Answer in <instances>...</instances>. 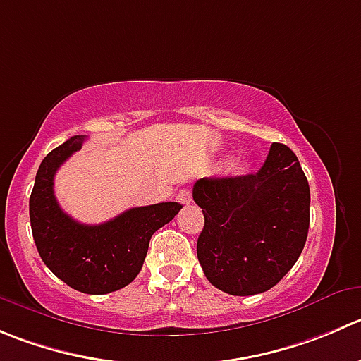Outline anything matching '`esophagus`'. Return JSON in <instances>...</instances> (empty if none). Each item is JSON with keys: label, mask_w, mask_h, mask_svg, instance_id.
<instances>
[{"label": "esophagus", "mask_w": 361, "mask_h": 361, "mask_svg": "<svg viewBox=\"0 0 361 361\" xmlns=\"http://www.w3.org/2000/svg\"><path fill=\"white\" fill-rule=\"evenodd\" d=\"M176 201L181 202V204H190V201H192L190 190H187V188H181V190L176 194Z\"/></svg>", "instance_id": "34e87169"}]
</instances>
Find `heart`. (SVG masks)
I'll list each match as a JSON object with an SVG mask.
<instances>
[{
	"mask_svg": "<svg viewBox=\"0 0 361 361\" xmlns=\"http://www.w3.org/2000/svg\"><path fill=\"white\" fill-rule=\"evenodd\" d=\"M236 166H238V164H233V169H236Z\"/></svg>",
	"mask_w": 361,
	"mask_h": 361,
	"instance_id": "1",
	"label": "heart"
}]
</instances>
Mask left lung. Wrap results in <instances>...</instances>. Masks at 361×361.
<instances>
[{"label":"left lung","mask_w":361,"mask_h":361,"mask_svg":"<svg viewBox=\"0 0 361 361\" xmlns=\"http://www.w3.org/2000/svg\"><path fill=\"white\" fill-rule=\"evenodd\" d=\"M192 195L204 215L197 259L216 289L259 295L298 261L309 234L310 188L286 145L274 142L255 174L201 178Z\"/></svg>","instance_id":"obj_1"}]
</instances>
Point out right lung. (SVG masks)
<instances>
[{"label": "right lung", "mask_w": 361, "mask_h": 361, "mask_svg": "<svg viewBox=\"0 0 361 361\" xmlns=\"http://www.w3.org/2000/svg\"><path fill=\"white\" fill-rule=\"evenodd\" d=\"M82 142L84 135H73L42 160L30 197L31 233L42 261L56 277L75 291L107 295L137 277L153 233L171 222L181 204L130 208L99 226L73 220L59 208L52 185L59 166Z\"/></svg>", "instance_id": "add662e5"}]
</instances>
